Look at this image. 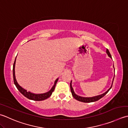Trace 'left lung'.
<instances>
[{"label":"left lung","instance_id":"8db88e82","mask_svg":"<svg viewBox=\"0 0 128 128\" xmlns=\"http://www.w3.org/2000/svg\"><path fill=\"white\" fill-rule=\"evenodd\" d=\"M106 54H108V55L112 58L111 54H110V52H109V50H108V49H106ZM71 83H72V82H71V83H70V88H71V93H72V94L73 97H74L76 100H78V101H80V102H84V103L93 102H96V101H97L98 100H100V98L103 97L104 96H105L106 94L109 92V90H110L111 89V88L112 87V85L111 87L109 88V89L107 91H106V93H104L102 94H101L100 96H96V97H91V98H85V97H80V96H77V95L74 92V90H73V88L72 87V84H71Z\"/></svg>","mask_w":128,"mask_h":128}]
</instances>
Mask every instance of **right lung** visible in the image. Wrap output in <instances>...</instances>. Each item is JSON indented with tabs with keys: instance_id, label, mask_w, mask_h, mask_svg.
I'll return each instance as SVG.
<instances>
[{
	"instance_id": "right-lung-1",
	"label": "right lung",
	"mask_w": 128,
	"mask_h": 128,
	"mask_svg": "<svg viewBox=\"0 0 128 128\" xmlns=\"http://www.w3.org/2000/svg\"><path fill=\"white\" fill-rule=\"evenodd\" d=\"M15 61H16V58H15L14 63L13 64V68H12V72H13V78H14V84L16 86L18 90H19V92L22 94V95H24L25 97L31 100H35V101H41V100H46L47 98H49L51 96L52 93L54 92V88H55V86L56 85V83L58 81V78H57L55 82H54V84L52 88H51V90L48 91V92L44 93V94H34L31 93L30 92H28L26 90H24V88H22L21 86H20L16 81V79H15Z\"/></svg>"
}]
</instances>
